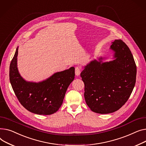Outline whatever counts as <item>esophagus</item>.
Returning a JSON list of instances; mask_svg holds the SVG:
<instances>
[{
  "label": "esophagus",
  "instance_id": "esophagus-1",
  "mask_svg": "<svg viewBox=\"0 0 146 146\" xmlns=\"http://www.w3.org/2000/svg\"><path fill=\"white\" fill-rule=\"evenodd\" d=\"M81 72V68L80 66H76L75 67V75L76 76H79Z\"/></svg>",
  "mask_w": 146,
  "mask_h": 146
}]
</instances>
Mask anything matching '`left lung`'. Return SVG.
<instances>
[{"label":"left lung","instance_id":"left-lung-1","mask_svg":"<svg viewBox=\"0 0 146 146\" xmlns=\"http://www.w3.org/2000/svg\"><path fill=\"white\" fill-rule=\"evenodd\" d=\"M110 48L115 52V60L104 63L94 60L81 73L85 102L98 114L118 110L129 98L135 84L137 67L129 48L118 39Z\"/></svg>","mask_w":146,"mask_h":146}]
</instances>
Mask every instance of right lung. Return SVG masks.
<instances>
[{
	"label": "right lung",
	"mask_w": 146,
	"mask_h": 146,
	"mask_svg": "<svg viewBox=\"0 0 146 146\" xmlns=\"http://www.w3.org/2000/svg\"><path fill=\"white\" fill-rule=\"evenodd\" d=\"M18 48L9 67V80L15 95L22 106L30 112L39 115H50L62 104L66 90L75 78V68L55 73L39 83L26 82L17 68Z\"/></svg>",
	"instance_id": "right-lung-1"
}]
</instances>
